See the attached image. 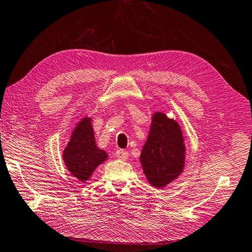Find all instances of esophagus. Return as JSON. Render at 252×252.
<instances>
[{
    "instance_id": "34e87169",
    "label": "esophagus",
    "mask_w": 252,
    "mask_h": 252,
    "mask_svg": "<svg viewBox=\"0 0 252 252\" xmlns=\"http://www.w3.org/2000/svg\"><path fill=\"white\" fill-rule=\"evenodd\" d=\"M116 156L118 157V159H121V160H126L129 158V153L125 149H119V151L116 152Z\"/></svg>"
}]
</instances>
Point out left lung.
Segmentation results:
<instances>
[{
  "label": "left lung",
  "instance_id": "obj_1",
  "mask_svg": "<svg viewBox=\"0 0 252 252\" xmlns=\"http://www.w3.org/2000/svg\"><path fill=\"white\" fill-rule=\"evenodd\" d=\"M185 144L181 126L163 112H155L140 160L152 186L163 189L178 179L185 163Z\"/></svg>",
  "mask_w": 252,
  "mask_h": 252
}]
</instances>
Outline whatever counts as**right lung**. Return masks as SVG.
Segmentation results:
<instances>
[{
	"instance_id": "1",
	"label": "right lung",
	"mask_w": 252,
	"mask_h": 252,
	"mask_svg": "<svg viewBox=\"0 0 252 252\" xmlns=\"http://www.w3.org/2000/svg\"><path fill=\"white\" fill-rule=\"evenodd\" d=\"M91 122V118L84 117L78 123L63 153L67 170L83 183L91 178L94 170L108 158L105 151L96 146Z\"/></svg>"
}]
</instances>
